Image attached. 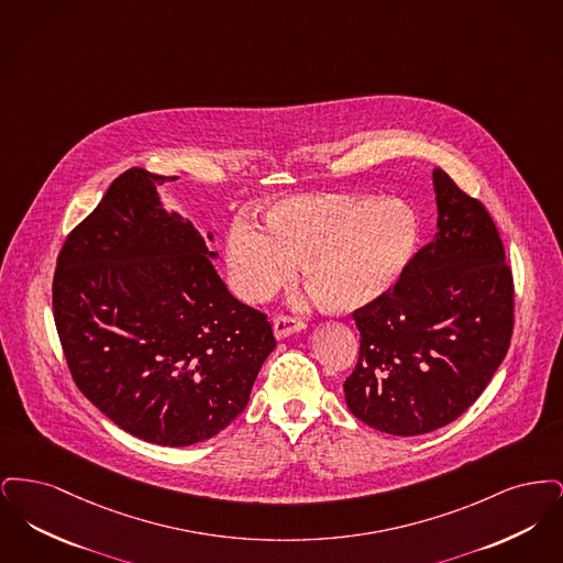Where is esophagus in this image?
I'll list each match as a JSON object with an SVG mask.
<instances>
[{
	"label": "esophagus",
	"instance_id": "34e87169",
	"mask_svg": "<svg viewBox=\"0 0 563 563\" xmlns=\"http://www.w3.org/2000/svg\"><path fill=\"white\" fill-rule=\"evenodd\" d=\"M272 329H274V338L276 340H285L289 338L295 331H303L306 322L295 321L291 317H276L272 321Z\"/></svg>",
	"mask_w": 563,
	"mask_h": 563
}]
</instances>
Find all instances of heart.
<instances>
[{
    "instance_id": "b5f03b06",
    "label": "heart",
    "mask_w": 563,
    "mask_h": 563,
    "mask_svg": "<svg viewBox=\"0 0 563 563\" xmlns=\"http://www.w3.org/2000/svg\"><path fill=\"white\" fill-rule=\"evenodd\" d=\"M264 221L266 232L239 217L225 236L232 289L249 303L287 285L299 264L324 310H363L401 283L422 242L420 217L399 198L303 194L269 205Z\"/></svg>"
}]
</instances>
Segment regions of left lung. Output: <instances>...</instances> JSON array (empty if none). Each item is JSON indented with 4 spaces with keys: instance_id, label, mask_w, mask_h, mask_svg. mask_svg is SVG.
<instances>
[{
    "instance_id": "1",
    "label": "left lung",
    "mask_w": 563,
    "mask_h": 563,
    "mask_svg": "<svg viewBox=\"0 0 563 563\" xmlns=\"http://www.w3.org/2000/svg\"><path fill=\"white\" fill-rule=\"evenodd\" d=\"M437 232L401 283L354 314L358 363L350 411L372 429L413 437L454 422L507 356L512 276L479 200L432 168Z\"/></svg>"
}]
</instances>
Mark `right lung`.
I'll return each instance as SVG.
<instances>
[{
    "mask_svg": "<svg viewBox=\"0 0 563 563\" xmlns=\"http://www.w3.org/2000/svg\"><path fill=\"white\" fill-rule=\"evenodd\" d=\"M166 179L131 168L109 186L58 253L53 308L84 397L136 439L186 448L241 413L276 340L219 278L213 232L162 207Z\"/></svg>",
    "mask_w": 563,
    "mask_h": 563,
    "instance_id": "add662e5",
    "label": "right lung"
}]
</instances>
